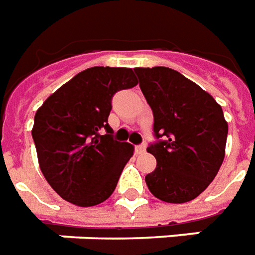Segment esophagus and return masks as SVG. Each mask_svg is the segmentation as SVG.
Instances as JSON below:
<instances>
[{
	"label": "esophagus",
	"instance_id": "34e87169",
	"mask_svg": "<svg viewBox=\"0 0 255 255\" xmlns=\"http://www.w3.org/2000/svg\"><path fill=\"white\" fill-rule=\"evenodd\" d=\"M146 151V144L142 143V144H139V146H136V153H144Z\"/></svg>",
	"mask_w": 255,
	"mask_h": 255
}]
</instances>
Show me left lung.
<instances>
[{
	"instance_id": "obj_1",
	"label": "left lung",
	"mask_w": 255,
	"mask_h": 255,
	"mask_svg": "<svg viewBox=\"0 0 255 255\" xmlns=\"http://www.w3.org/2000/svg\"><path fill=\"white\" fill-rule=\"evenodd\" d=\"M139 87L153 111L155 143L147 151L157 160L144 180L164 202L197 198L224 161L228 124L212 95L182 73L166 67L135 68Z\"/></svg>"
}]
</instances>
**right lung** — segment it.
Returning <instances> with one entry per match:
<instances>
[{
  "instance_id": "1",
  "label": "right lung",
  "mask_w": 255,
  "mask_h": 255,
  "mask_svg": "<svg viewBox=\"0 0 255 255\" xmlns=\"http://www.w3.org/2000/svg\"><path fill=\"white\" fill-rule=\"evenodd\" d=\"M136 84L131 68H89L36 111L32 139L39 168L63 199L87 208L115 191L133 146L113 139L108 117L113 95Z\"/></svg>"
}]
</instances>
